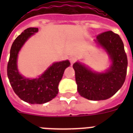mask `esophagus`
<instances>
[{
  "mask_svg": "<svg viewBox=\"0 0 133 133\" xmlns=\"http://www.w3.org/2000/svg\"><path fill=\"white\" fill-rule=\"evenodd\" d=\"M69 61H70V63H71V65H72V64H73L75 62V61H76V58H75V57H74V56H70V58H69Z\"/></svg>",
  "mask_w": 133,
  "mask_h": 133,
  "instance_id": "34e87169",
  "label": "esophagus"
}]
</instances>
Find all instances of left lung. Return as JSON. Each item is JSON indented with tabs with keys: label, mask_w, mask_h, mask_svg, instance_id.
I'll use <instances>...</instances> for the list:
<instances>
[{
	"label": "left lung",
	"mask_w": 133,
	"mask_h": 133,
	"mask_svg": "<svg viewBox=\"0 0 133 133\" xmlns=\"http://www.w3.org/2000/svg\"><path fill=\"white\" fill-rule=\"evenodd\" d=\"M96 42L106 50L112 64L104 72H97L84 64H73L77 90L81 97L91 101L106 100L124 84L127 70V56L119 35L107 31L97 35Z\"/></svg>",
	"instance_id": "left-lung-1"
}]
</instances>
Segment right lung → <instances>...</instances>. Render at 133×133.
<instances>
[{
    "mask_svg": "<svg viewBox=\"0 0 133 133\" xmlns=\"http://www.w3.org/2000/svg\"><path fill=\"white\" fill-rule=\"evenodd\" d=\"M38 30V28H29L16 37L12 44L7 65V75L14 92L21 100L30 104H43L56 97L64 70L70 65L68 60L55 63L38 78L32 79L19 73L16 64L18 52L26 41Z\"/></svg>",
    "mask_w": 133,
    "mask_h": 133,
    "instance_id": "1",
    "label": "right lung"
}]
</instances>
